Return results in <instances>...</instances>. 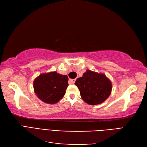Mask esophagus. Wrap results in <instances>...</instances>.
<instances>
[{"mask_svg":"<svg viewBox=\"0 0 147 147\" xmlns=\"http://www.w3.org/2000/svg\"><path fill=\"white\" fill-rule=\"evenodd\" d=\"M75 80H76V79H70L69 82L70 84H74V83L75 82Z\"/></svg>","mask_w":147,"mask_h":147,"instance_id":"1","label":"esophagus"}]
</instances>
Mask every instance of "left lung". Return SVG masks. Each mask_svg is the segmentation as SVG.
Listing matches in <instances>:
<instances>
[{
	"label": "left lung",
	"instance_id": "left-lung-1",
	"mask_svg": "<svg viewBox=\"0 0 147 147\" xmlns=\"http://www.w3.org/2000/svg\"><path fill=\"white\" fill-rule=\"evenodd\" d=\"M82 99L90 105H97L110 96L112 85L104 74L87 70L83 76L75 81Z\"/></svg>",
	"mask_w": 147,
	"mask_h": 147
}]
</instances>
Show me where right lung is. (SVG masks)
<instances>
[{"mask_svg":"<svg viewBox=\"0 0 147 147\" xmlns=\"http://www.w3.org/2000/svg\"><path fill=\"white\" fill-rule=\"evenodd\" d=\"M68 80L67 75L56 72L42 74L34 80V92L43 102L55 104L65 95Z\"/></svg>","mask_w":147,"mask_h":147,"instance_id":"add662e5","label":"right lung"}]
</instances>
